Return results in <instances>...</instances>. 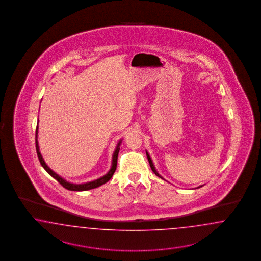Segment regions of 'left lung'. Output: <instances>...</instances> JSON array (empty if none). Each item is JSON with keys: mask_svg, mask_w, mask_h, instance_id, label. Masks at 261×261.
Wrapping results in <instances>:
<instances>
[{"mask_svg": "<svg viewBox=\"0 0 261 261\" xmlns=\"http://www.w3.org/2000/svg\"><path fill=\"white\" fill-rule=\"evenodd\" d=\"M146 156H147V159H148V162H149V165H150L151 169H152V171L154 172V173L156 174L158 177H160L161 179H163V180H165L160 174H159L158 171H157V169H156V167H155V166H154V163H153V161H152V159H151L150 155H149V153L147 152V150H146ZM204 185H202V186H199V187H197L196 189H199V188H202Z\"/></svg>", "mask_w": 261, "mask_h": 261, "instance_id": "8db88e82", "label": "left lung"}]
</instances>
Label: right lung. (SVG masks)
Listing matches in <instances>:
<instances>
[{
  "label": "right lung",
  "instance_id": "right-lung-1",
  "mask_svg": "<svg viewBox=\"0 0 261 261\" xmlns=\"http://www.w3.org/2000/svg\"><path fill=\"white\" fill-rule=\"evenodd\" d=\"M38 128L39 127L37 125V127H36V134H35V144H36V152H37V156H38V159H39L40 164L42 165L43 168L47 171V173L49 174L53 178H55L57 182H60L65 189L72 190V191H85V190H93V189L98 188V187L104 185L105 182H108L111 178H112V176L115 173L116 168H117V163H118V155H119L120 144H121V142H122V139L119 140L117 146H116V149H115L114 153H113L110 169H109V171L107 173L103 175L102 177H100L98 179H95V180H93L91 182L75 184V182H69L66 179H64L62 176H60L59 174L55 172L46 164V162L44 161V159H43L42 155H41V152H40L39 143H38Z\"/></svg>",
  "mask_w": 261,
  "mask_h": 261
}]
</instances>
